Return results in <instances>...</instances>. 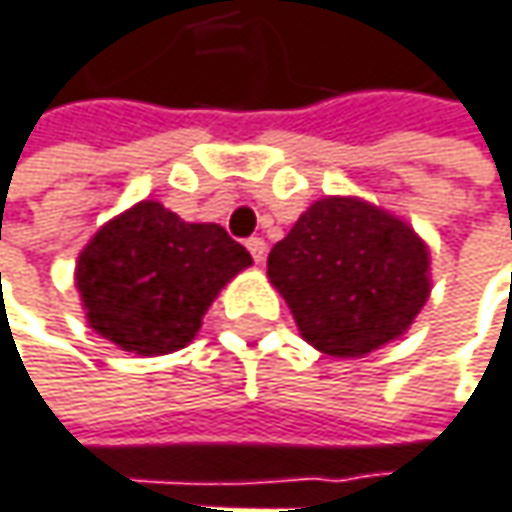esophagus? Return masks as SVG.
<instances>
[{"label": "esophagus", "mask_w": 512, "mask_h": 512, "mask_svg": "<svg viewBox=\"0 0 512 512\" xmlns=\"http://www.w3.org/2000/svg\"><path fill=\"white\" fill-rule=\"evenodd\" d=\"M247 250H250L253 262L262 265V262H265V253H268V244H265L262 238H247Z\"/></svg>", "instance_id": "obj_1"}]
</instances>
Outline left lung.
<instances>
[{"instance_id": "left-lung-1", "label": "left lung", "mask_w": 512, "mask_h": 512, "mask_svg": "<svg viewBox=\"0 0 512 512\" xmlns=\"http://www.w3.org/2000/svg\"><path fill=\"white\" fill-rule=\"evenodd\" d=\"M268 276L300 335L361 358L408 332L428 300V247L402 218L358 198H323L276 241Z\"/></svg>"}]
</instances>
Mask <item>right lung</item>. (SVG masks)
Masks as SVG:
<instances>
[{
    "label": "right lung",
    "mask_w": 512,
    "mask_h": 512,
    "mask_svg": "<svg viewBox=\"0 0 512 512\" xmlns=\"http://www.w3.org/2000/svg\"><path fill=\"white\" fill-rule=\"evenodd\" d=\"M250 253L218 224H189L142 201L107 221L78 256L75 285L90 326L136 355L183 349Z\"/></svg>",
    "instance_id": "obj_1"
}]
</instances>
